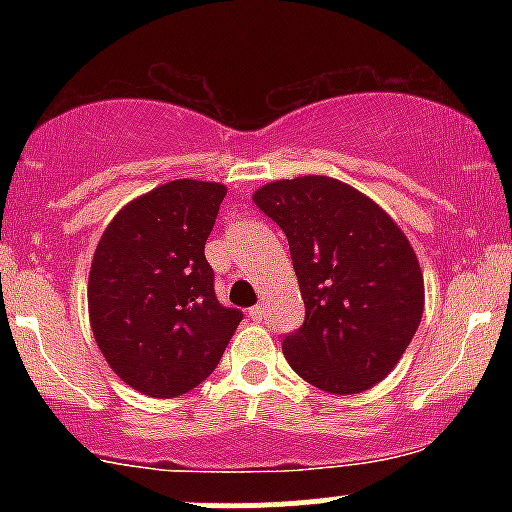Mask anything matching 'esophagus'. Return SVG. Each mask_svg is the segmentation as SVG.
I'll return each instance as SVG.
<instances>
[{"instance_id": "esophagus-1", "label": "esophagus", "mask_w": 512, "mask_h": 512, "mask_svg": "<svg viewBox=\"0 0 512 512\" xmlns=\"http://www.w3.org/2000/svg\"><path fill=\"white\" fill-rule=\"evenodd\" d=\"M248 313H250V317H252V320H262V317H264V315H267V308H264V305H262V303H257V305H255V308H250V310H248Z\"/></svg>"}]
</instances>
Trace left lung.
Here are the masks:
<instances>
[{
	"label": "left lung",
	"instance_id": "8db88e82",
	"mask_svg": "<svg viewBox=\"0 0 512 512\" xmlns=\"http://www.w3.org/2000/svg\"><path fill=\"white\" fill-rule=\"evenodd\" d=\"M252 202L289 238L305 322L284 356L305 383L358 395L397 366L424 315V274L402 228L327 175L274 180Z\"/></svg>",
	"mask_w": 512,
	"mask_h": 512
}]
</instances>
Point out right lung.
<instances>
[{
  "label": "right lung",
  "mask_w": 512,
  "mask_h": 512,
  "mask_svg": "<svg viewBox=\"0 0 512 512\" xmlns=\"http://www.w3.org/2000/svg\"><path fill=\"white\" fill-rule=\"evenodd\" d=\"M226 185L170 180L132 199L98 240L88 320L108 366L132 390L170 399L219 366L243 320L214 293L204 245Z\"/></svg>",
  "instance_id": "add662e5"
}]
</instances>
